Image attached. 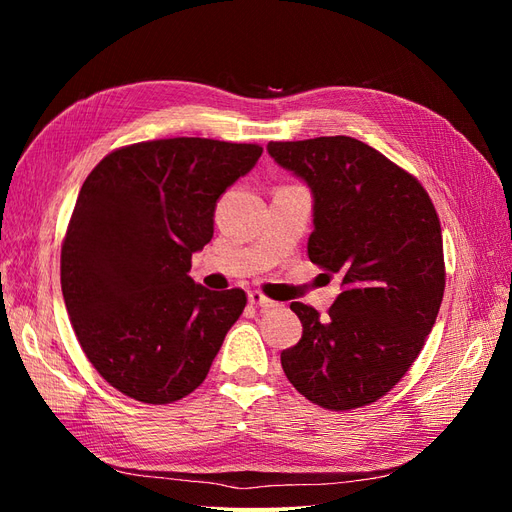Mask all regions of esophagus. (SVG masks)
<instances>
[{
  "label": "esophagus",
  "mask_w": 512,
  "mask_h": 512,
  "mask_svg": "<svg viewBox=\"0 0 512 512\" xmlns=\"http://www.w3.org/2000/svg\"><path fill=\"white\" fill-rule=\"evenodd\" d=\"M247 299H250V303L260 307V309H273V307H277V303L273 299L265 297V294L258 292V290H252L250 294H247Z\"/></svg>",
  "instance_id": "esophagus-1"
}]
</instances>
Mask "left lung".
I'll use <instances>...</instances> for the list:
<instances>
[{
	"label": "left lung",
	"mask_w": 512,
	"mask_h": 512,
	"mask_svg": "<svg viewBox=\"0 0 512 512\" xmlns=\"http://www.w3.org/2000/svg\"><path fill=\"white\" fill-rule=\"evenodd\" d=\"M267 151L312 190L309 260L342 275L324 318L290 303L303 335L282 352L284 374L322 408L367 406L404 378L436 324L444 297L438 213L421 183L356 138L269 143Z\"/></svg>",
	"instance_id": "obj_1"
}]
</instances>
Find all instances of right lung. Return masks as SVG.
<instances>
[{"label": "right lung", "instance_id": "add662e5", "mask_svg": "<svg viewBox=\"0 0 512 512\" xmlns=\"http://www.w3.org/2000/svg\"><path fill=\"white\" fill-rule=\"evenodd\" d=\"M260 153L164 138L108 153L85 179L61 247V292L89 363L123 395L170 404L207 378L247 299L196 284L192 254Z\"/></svg>", "mask_w": 512, "mask_h": 512}]
</instances>
